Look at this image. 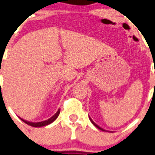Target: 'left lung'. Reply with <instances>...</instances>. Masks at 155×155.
Returning <instances> with one entry per match:
<instances>
[{"label":"left lung","mask_w":155,"mask_h":155,"mask_svg":"<svg viewBox=\"0 0 155 155\" xmlns=\"http://www.w3.org/2000/svg\"><path fill=\"white\" fill-rule=\"evenodd\" d=\"M89 119H90V120H91V123H92V124H93V125H94V126H96V127H97V128H98V129H99V130H101V131H105V130H104V129H103V128H101V127H99V125H97V124H96V123H94V121H93V120H92V119H91L90 117H89Z\"/></svg>","instance_id":"obj_1"}]
</instances>
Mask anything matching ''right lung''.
Instances as JSON below:
<instances>
[{"label": "right lung", "instance_id": "1", "mask_svg": "<svg viewBox=\"0 0 155 155\" xmlns=\"http://www.w3.org/2000/svg\"><path fill=\"white\" fill-rule=\"evenodd\" d=\"M59 114H60V109H58V110H57L56 113L55 114L53 117H50V119H48V120H45V121L38 122V123H31V122L27 121V120H24V119H21V120L24 123H25L26 124L30 125V126L35 127V128H37V127H43V126H46V125H48L49 124H50V123H53V122H54L57 117H58Z\"/></svg>", "mask_w": 155, "mask_h": 155}]
</instances>
